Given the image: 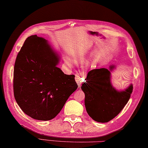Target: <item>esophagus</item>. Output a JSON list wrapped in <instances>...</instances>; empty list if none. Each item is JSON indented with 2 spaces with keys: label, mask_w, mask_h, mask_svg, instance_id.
<instances>
[{
  "label": "esophagus",
  "mask_w": 148,
  "mask_h": 148,
  "mask_svg": "<svg viewBox=\"0 0 148 148\" xmlns=\"http://www.w3.org/2000/svg\"><path fill=\"white\" fill-rule=\"evenodd\" d=\"M86 77V73L84 71H80L79 74H77L76 77H75V80L77 82L78 85L80 86L82 84V83L84 82Z\"/></svg>",
  "instance_id": "obj_1"
}]
</instances>
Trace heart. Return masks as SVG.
I'll return each instance as SVG.
<instances>
[{
	"label": "heart",
	"instance_id": "heart-1",
	"mask_svg": "<svg viewBox=\"0 0 148 148\" xmlns=\"http://www.w3.org/2000/svg\"><path fill=\"white\" fill-rule=\"evenodd\" d=\"M68 62H69V63H71V64L73 63V62H72V60H68Z\"/></svg>",
	"mask_w": 148,
	"mask_h": 148
}]
</instances>
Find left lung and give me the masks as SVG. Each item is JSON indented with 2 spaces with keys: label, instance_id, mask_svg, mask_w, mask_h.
<instances>
[{
  "label": "left lung",
  "instance_id": "8db88e82",
  "mask_svg": "<svg viewBox=\"0 0 148 148\" xmlns=\"http://www.w3.org/2000/svg\"><path fill=\"white\" fill-rule=\"evenodd\" d=\"M115 67L94 69L88 72L81 89L85 94V106L90 117L98 122H108L121 112L129 100L133 85L118 91L111 82V72Z\"/></svg>",
  "mask_w": 148,
  "mask_h": 148
}]
</instances>
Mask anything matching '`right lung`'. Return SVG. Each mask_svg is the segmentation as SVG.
Instances as JSON below:
<instances>
[{
  "label": "right lung",
  "instance_id": "right-lung-1",
  "mask_svg": "<svg viewBox=\"0 0 148 148\" xmlns=\"http://www.w3.org/2000/svg\"><path fill=\"white\" fill-rule=\"evenodd\" d=\"M60 56L48 41L37 35L25 40L13 72L14 97L24 112L38 121L55 118L77 90L74 75L57 66Z\"/></svg>",
  "mask_w": 148,
  "mask_h": 148
}]
</instances>
